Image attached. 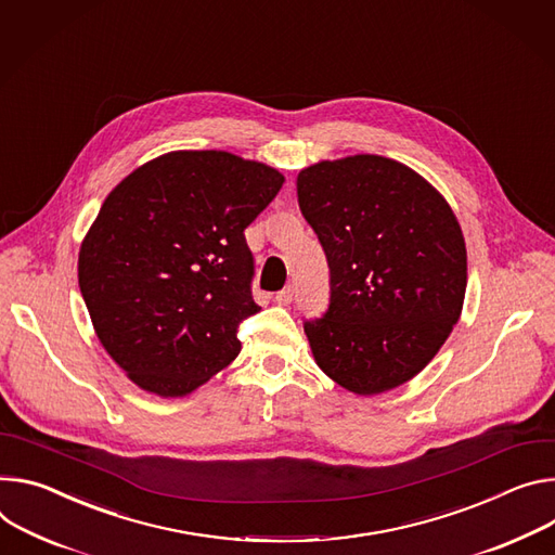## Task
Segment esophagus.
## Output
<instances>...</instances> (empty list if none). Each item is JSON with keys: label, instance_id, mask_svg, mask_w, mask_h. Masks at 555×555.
<instances>
[{"label": "esophagus", "instance_id": "obj_1", "mask_svg": "<svg viewBox=\"0 0 555 555\" xmlns=\"http://www.w3.org/2000/svg\"><path fill=\"white\" fill-rule=\"evenodd\" d=\"M292 298H294V289H292V287H285V289H281V292L274 296V300H276L279 306H289Z\"/></svg>", "mask_w": 555, "mask_h": 555}]
</instances>
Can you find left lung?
<instances>
[{
    "instance_id": "8db88e82",
    "label": "left lung",
    "mask_w": 555,
    "mask_h": 555,
    "mask_svg": "<svg viewBox=\"0 0 555 555\" xmlns=\"http://www.w3.org/2000/svg\"><path fill=\"white\" fill-rule=\"evenodd\" d=\"M296 192L330 263V310L306 323L317 365L359 396L412 380L465 304L467 247L447 198L380 155L312 164Z\"/></svg>"
}]
</instances>
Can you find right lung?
<instances>
[{
    "label": "right lung",
    "instance_id": "right-lung-1",
    "mask_svg": "<svg viewBox=\"0 0 555 555\" xmlns=\"http://www.w3.org/2000/svg\"><path fill=\"white\" fill-rule=\"evenodd\" d=\"M283 181L225 150H172L106 196L79 247V289L139 389L183 398L236 359V325L259 312L243 230Z\"/></svg>",
    "mask_w": 555,
    "mask_h": 555
}]
</instances>
